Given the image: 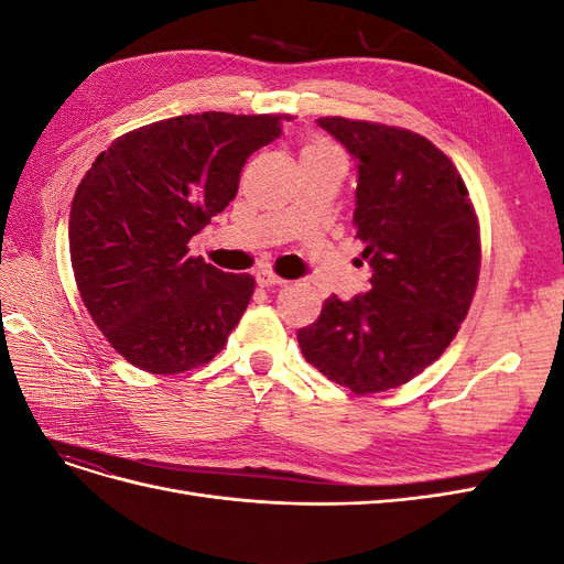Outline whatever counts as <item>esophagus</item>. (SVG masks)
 <instances>
[{
  "label": "esophagus",
  "instance_id": "1",
  "mask_svg": "<svg viewBox=\"0 0 564 564\" xmlns=\"http://www.w3.org/2000/svg\"><path fill=\"white\" fill-rule=\"evenodd\" d=\"M256 282H259V286H278V284H284L286 280H282L280 275H275V272L263 268L256 272Z\"/></svg>",
  "mask_w": 564,
  "mask_h": 564
}]
</instances>
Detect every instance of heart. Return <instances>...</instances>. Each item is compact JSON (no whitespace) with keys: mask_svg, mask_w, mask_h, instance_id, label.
Masks as SVG:
<instances>
[{"mask_svg":"<svg viewBox=\"0 0 564 564\" xmlns=\"http://www.w3.org/2000/svg\"><path fill=\"white\" fill-rule=\"evenodd\" d=\"M301 155H340V152H338L332 143H327V141L313 139V141L305 143V148H303Z\"/></svg>","mask_w":564,"mask_h":564,"instance_id":"obj_1","label":"heart"}]
</instances>
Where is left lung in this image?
<instances>
[{
    "mask_svg": "<svg viewBox=\"0 0 564 564\" xmlns=\"http://www.w3.org/2000/svg\"><path fill=\"white\" fill-rule=\"evenodd\" d=\"M317 124L357 160L352 226L371 289L329 296L296 336L324 377L367 395L412 381L447 350L480 278V226L464 178L429 139L346 117Z\"/></svg>",
    "mask_w": 564,
    "mask_h": 564,
    "instance_id": "left-lung-1",
    "label": "left lung"
}]
</instances>
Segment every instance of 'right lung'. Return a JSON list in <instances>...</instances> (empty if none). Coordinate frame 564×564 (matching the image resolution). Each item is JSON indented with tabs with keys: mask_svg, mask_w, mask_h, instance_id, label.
Listing matches in <instances>:
<instances>
[{
	"mask_svg": "<svg viewBox=\"0 0 564 564\" xmlns=\"http://www.w3.org/2000/svg\"><path fill=\"white\" fill-rule=\"evenodd\" d=\"M282 119H160L115 139L77 185L67 235L79 296L133 367L169 377L228 344L256 282L187 256V242L235 199L245 162L280 139Z\"/></svg>",
	"mask_w": 564,
	"mask_h": 564,
	"instance_id": "add662e5",
	"label": "right lung"
}]
</instances>
